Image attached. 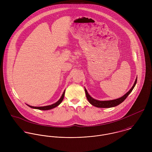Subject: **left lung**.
I'll use <instances>...</instances> for the list:
<instances>
[{"mask_svg":"<svg viewBox=\"0 0 152 152\" xmlns=\"http://www.w3.org/2000/svg\"><path fill=\"white\" fill-rule=\"evenodd\" d=\"M137 82V78L135 80V82L133 86V87H132V88L130 90L125 94L123 96L118 98V99H113V100H110V101H98V100H96L94 98H92L88 93L87 89L85 88V91H86V96H87V99L89 101V102L94 107H98V108H111V107H116L118 105H119L120 104H121L122 102H123L125 99L128 97V96L129 95L130 92L132 91V90L133 89L134 87L135 86Z\"/></svg>","mask_w":152,"mask_h":152,"instance_id":"1","label":"left lung"}]
</instances>
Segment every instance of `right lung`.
I'll return each mask as SVG.
<instances>
[{
    "label": "right lung",
    "instance_id": "1",
    "mask_svg": "<svg viewBox=\"0 0 152 152\" xmlns=\"http://www.w3.org/2000/svg\"><path fill=\"white\" fill-rule=\"evenodd\" d=\"M64 94H65V91H64V92H63L61 97L60 98V99L57 102H56L55 104H52L51 105H48V106H45V107H32V106H30L28 105H27L28 107H30V108H31L37 109H40V110H49V109L54 108L57 107L58 105H59L61 103V102L63 101V100L64 99Z\"/></svg>",
    "mask_w": 152,
    "mask_h": 152
}]
</instances>
